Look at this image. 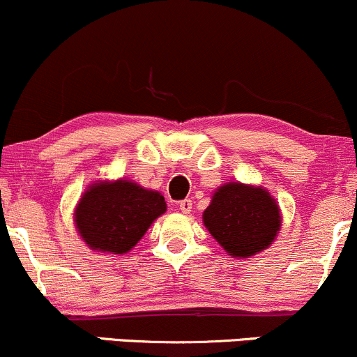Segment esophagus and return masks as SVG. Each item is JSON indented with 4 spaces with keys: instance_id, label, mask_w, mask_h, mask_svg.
<instances>
[{
    "instance_id": "1",
    "label": "esophagus",
    "mask_w": 357,
    "mask_h": 357,
    "mask_svg": "<svg viewBox=\"0 0 357 357\" xmlns=\"http://www.w3.org/2000/svg\"><path fill=\"white\" fill-rule=\"evenodd\" d=\"M178 208L183 211V213H190L191 208H193V202H191L190 198L183 199V202L178 203Z\"/></svg>"
}]
</instances>
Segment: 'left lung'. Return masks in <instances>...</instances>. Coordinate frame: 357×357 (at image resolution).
Returning <instances> with one entry per match:
<instances>
[{"label":"left lung","mask_w":357,"mask_h":357,"mask_svg":"<svg viewBox=\"0 0 357 357\" xmlns=\"http://www.w3.org/2000/svg\"><path fill=\"white\" fill-rule=\"evenodd\" d=\"M203 222L230 256L248 257L271 244L281 217L268 191L230 183L213 195Z\"/></svg>","instance_id":"8db88e82"}]
</instances>
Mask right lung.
<instances>
[{
    "mask_svg": "<svg viewBox=\"0 0 357 357\" xmlns=\"http://www.w3.org/2000/svg\"><path fill=\"white\" fill-rule=\"evenodd\" d=\"M164 211L166 202L158 191L119 179L89 188L74 218L81 237L93 250L125 254Z\"/></svg>",
    "mask_w": 357,
    "mask_h": 357,
    "instance_id": "obj_1",
    "label": "right lung"
}]
</instances>
